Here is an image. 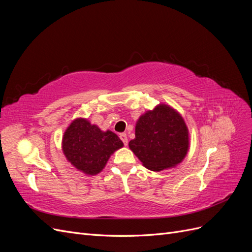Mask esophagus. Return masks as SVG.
Instances as JSON below:
<instances>
[{
	"label": "esophagus",
	"mask_w": 252,
	"mask_h": 252,
	"mask_svg": "<svg viewBox=\"0 0 252 252\" xmlns=\"http://www.w3.org/2000/svg\"><path fill=\"white\" fill-rule=\"evenodd\" d=\"M120 139L123 141V143H124V145L125 146H127V144H128V138H127V134L126 133H121L120 134Z\"/></svg>",
	"instance_id": "esophagus-1"
}]
</instances>
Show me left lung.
Masks as SVG:
<instances>
[{
	"mask_svg": "<svg viewBox=\"0 0 252 252\" xmlns=\"http://www.w3.org/2000/svg\"><path fill=\"white\" fill-rule=\"evenodd\" d=\"M128 145L147 169L173 168L189 150L188 127L178 110L159 103L136 121L135 138Z\"/></svg>",
	"mask_w": 252,
	"mask_h": 252,
	"instance_id": "obj_1",
	"label": "left lung"
}]
</instances>
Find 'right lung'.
<instances>
[{"label": "right lung", "instance_id": "right-lung-1", "mask_svg": "<svg viewBox=\"0 0 252 252\" xmlns=\"http://www.w3.org/2000/svg\"><path fill=\"white\" fill-rule=\"evenodd\" d=\"M123 146V142L116 133L101 130L85 118L74 119L62 138V150L66 159L86 175L100 173L114 151Z\"/></svg>", "mask_w": 252, "mask_h": 252}]
</instances>
